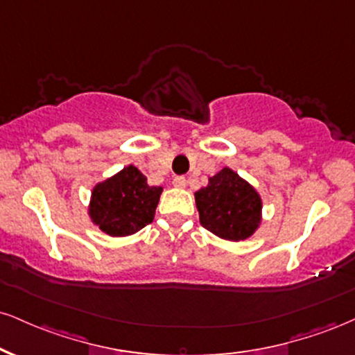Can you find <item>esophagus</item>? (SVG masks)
I'll use <instances>...</instances> for the list:
<instances>
[{
	"mask_svg": "<svg viewBox=\"0 0 355 355\" xmlns=\"http://www.w3.org/2000/svg\"><path fill=\"white\" fill-rule=\"evenodd\" d=\"M173 187H177V189H185L187 178L185 177H175L173 178Z\"/></svg>",
	"mask_w": 355,
	"mask_h": 355,
	"instance_id": "esophagus-1",
	"label": "esophagus"
}]
</instances>
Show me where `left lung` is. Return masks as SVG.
<instances>
[{
  "instance_id": "1",
  "label": "left lung",
  "mask_w": 355,
  "mask_h": 355,
  "mask_svg": "<svg viewBox=\"0 0 355 355\" xmlns=\"http://www.w3.org/2000/svg\"><path fill=\"white\" fill-rule=\"evenodd\" d=\"M195 202L200 223L221 240H248L263 223L261 195L230 166L195 191Z\"/></svg>"
}]
</instances>
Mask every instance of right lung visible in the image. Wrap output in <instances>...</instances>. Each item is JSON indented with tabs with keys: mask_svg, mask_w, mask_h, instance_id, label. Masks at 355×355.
Returning <instances> with one entry per match:
<instances>
[{
	"mask_svg": "<svg viewBox=\"0 0 355 355\" xmlns=\"http://www.w3.org/2000/svg\"><path fill=\"white\" fill-rule=\"evenodd\" d=\"M162 187H150L134 165L94 185L87 215L94 226L114 238L130 236L152 223Z\"/></svg>",
	"mask_w": 355,
	"mask_h": 355,
	"instance_id": "1",
	"label": "right lung"
}]
</instances>
